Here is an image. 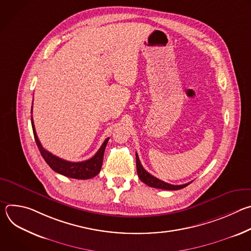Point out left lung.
<instances>
[{"label": "left lung", "mask_w": 251, "mask_h": 251, "mask_svg": "<svg viewBox=\"0 0 251 251\" xmlns=\"http://www.w3.org/2000/svg\"><path fill=\"white\" fill-rule=\"evenodd\" d=\"M136 167H137V174H138L139 178L143 183H145L149 187L156 188V189H162V190L176 191V190L184 189L185 187L190 185V183L185 184V185H171V184H168V183H165V182L159 180V178L152 176L144 168H143L137 153H136Z\"/></svg>", "instance_id": "1"}]
</instances>
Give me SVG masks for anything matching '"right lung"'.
I'll return each instance as SVG.
<instances>
[{"mask_svg": "<svg viewBox=\"0 0 251 251\" xmlns=\"http://www.w3.org/2000/svg\"><path fill=\"white\" fill-rule=\"evenodd\" d=\"M31 112H32V108H31ZM31 126H32L35 143H37L38 148H39L43 158L54 172H56L60 175H63L65 176H68V177L77 178V180H87V178H91V177L95 176L96 175H98V173L100 172L101 167H102L104 151H105L107 143H108L109 138H107L103 142L102 146L97 151V153L89 160L82 161V162H69V161L60 159V158L56 157L55 155H52L51 153L47 151L42 146L41 142L38 138L37 132H35L32 117H31Z\"/></svg>", "mask_w": 251, "mask_h": 251, "instance_id": "1", "label": "right lung"}]
</instances>
